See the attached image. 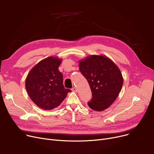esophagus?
Instances as JSON below:
<instances>
[{
  "mask_svg": "<svg viewBox=\"0 0 154 154\" xmlns=\"http://www.w3.org/2000/svg\"><path fill=\"white\" fill-rule=\"evenodd\" d=\"M72 91H74V92H77V88L75 87H73V88H72Z\"/></svg>",
  "mask_w": 154,
  "mask_h": 154,
  "instance_id": "34e87169",
  "label": "esophagus"
}]
</instances>
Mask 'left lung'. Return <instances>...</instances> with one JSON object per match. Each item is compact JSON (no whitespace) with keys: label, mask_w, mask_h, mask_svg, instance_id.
<instances>
[{"label":"left lung","mask_w":154,"mask_h":154,"mask_svg":"<svg viewBox=\"0 0 154 154\" xmlns=\"http://www.w3.org/2000/svg\"><path fill=\"white\" fill-rule=\"evenodd\" d=\"M79 66L92 91L88 107L96 111L109 108L122 87L123 77L119 68L107 57L96 55L80 60Z\"/></svg>","instance_id":"left-lung-1"}]
</instances>
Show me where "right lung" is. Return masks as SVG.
Listing matches in <instances>:
<instances>
[{"label":"right lung","instance_id":"add662e5","mask_svg":"<svg viewBox=\"0 0 154 154\" xmlns=\"http://www.w3.org/2000/svg\"><path fill=\"white\" fill-rule=\"evenodd\" d=\"M62 60L48 57L32 68L26 79V88L31 100L44 110L57 107L71 91L65 88L59 70Z\"/></svg>","mask_w":154,"mask_h":154}]
</instances>
